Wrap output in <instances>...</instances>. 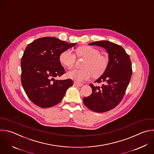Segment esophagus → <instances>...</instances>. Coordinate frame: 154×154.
<instances>
[{
    "label": "esophagus",
    "mask_w": 154,
    "mask_h": 154,
    "mask_svg": "<svg viewBox=\"0 0 154 154\" xmlns=\"http://www.w3.org/2000/svg\"><path fill=\"white\" fill-rule=\"evenodd\" d=\"M74 85L75 86H82L83 85L82 83H78L77 82H74Z\"/></svg>",
    "instance_id": "34e87169"
}]
</instances>
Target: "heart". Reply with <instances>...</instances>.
Here are the masks:
<instances>
[{
  "label": "heart",
  "mask_w": 154,
  "mask_h": 154,
  "mask_svg": "<svg viewBox=\"0 0 154 154\" xmlns=\"http://www.w3.org/2000/svg\"><path fill=\"white\" fill-rule=\"evenodd\" d=\"M76 54L78 57L85 58L83 69H74L67 74L69 78L78 82L88 80L92 75L98 78L106 71L109 60L107 57L101 55L100 51L92 46L83 45L77 48ZM76 57L71 49H67L60 53L59 60L65 67L71 69L75 64Z\"/></svg>",
  "instance_id": "obj_1"
}]
</instances>
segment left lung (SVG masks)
I'll return each instance as SVG.
<instances>
[{
  "instance_id": "1",
  "label": "left lung",
  "mask_w": 154,
  "mask_h": 154,
  "mask_svg": "<svg viewBox=\"0 0 154 154\" xmlns=\"http://www.w3.org/2000/svg\"><path fill=\"white\" fill-rule=\"evenodd\" d=\"M89 45L106 49L109 63L105 73L94 82L103 85L100 87L90 84L92 93L83 98V103L94 112H105L116 107L123 98L132 75L131 61L123 48L114 43L101 40Z\"/></svg>"
}]
</instances>
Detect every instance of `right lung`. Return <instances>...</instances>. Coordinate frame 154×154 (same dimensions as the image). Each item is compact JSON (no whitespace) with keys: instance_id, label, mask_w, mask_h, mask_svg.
Here are the masks:
<instances>
[{"instance_id":"obj_1","label":"right lung","mask_w":154,"mask_h":154,"mask_svg":"<svg viewBox=\"0 0 154 154\" xmlns=\"http://www.w3.org/2000/svg\"><path fill=\"white\" fill-rule=\"evenodd\" d=\"M77 43L56 37L39 38L26 47L21 60V82L29 99L40 108H49L62 101L73 85L71 79L56 80L65 73L59 60L63 51Z\"/></svg>"}]
</instances>
